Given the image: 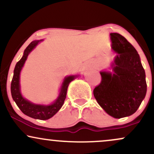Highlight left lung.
<instances>
[{"label":"left lung","mask_w":154,"mask_h":154,"mask_svg":"<svg viewBox=\"0 0 154 154\" xmlns=\"http://www.w3.org/2000/svg\"><path fill=\"white\" fill-rule=\"evenodd\" d=\"M111 48L117 55L113 72H100L101 81L93 90L98 104L116 118L129 116L137 110L146 96V73L137 51L119 33H111Z\"/></svg>","instance_id":"8db88e82"}]
</instances>
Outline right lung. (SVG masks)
I'll list each match as a JSON object with an SVG mask.
<instances>
[{
  "instance_id": "right-lung-1",
  "label": "right lung",
  "mask_w": 154,
  "mask_h": 154,
  "mask_svg": "<svg viewBox=\"0 0 154 154\" xmlns=\"http://www.w3.org/2000/svg\"><path fill=\"white\" fill-rule=\"evenodd\" d=\"M40 41L42 40H35V41L32 42L24 50V55H23L22 59L16 64L14 70L13 78H12L11 84V92L12 98L15 103H17V106L25 115L33 118V119L46 120L54 116L62 106L65 98H66L69 85L77 76L72 75L65 77L63 81L61 90H60L59 97L54 103L50 105L35 104L26 100L22 95L20 91V84H19L20 72L26 59H27L28 55Z\"/></svg>"
}]
</instances>
